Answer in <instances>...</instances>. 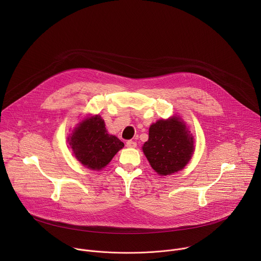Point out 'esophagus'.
Returning <instances> with one entry per match:
<instances>
[{"label": "esophagus", "instance_id": "34e87169", "mask_svg": "<svg viewBox=\"0 0 261 261\" xmlns=\"http://www.w3.org/2000/svg\"><path fill=\"white\" fill-rule=\"evenodd\" d=\"M136 145H137V143L133 140H127L126 141V146H128V147H136Z\"/></svg>", "mask_w": 261, "mask_h": 261}]
</instances>
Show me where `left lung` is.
<instances>
[{"label": "left lung", "mask_w": 261, "mask_h": 261, "mask_svg": "<svg viewBox=\"0 0 261 261\" xmlns=\"http://www.w3.org/2000/svg\"><path fill=\"white\" fill-rule=\"evenodd\" d=\"M193 137L179 118L159 120L148 130L142 151L153 169L167 175L182 169L193 154Z\"/></svg>", "instance_id": "1"}]
</instances>
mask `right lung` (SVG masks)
Masks as SVG:
<instances>
[{
    "instance_id": "right-lung-1",
    "label": "right lung",
    "mask_w": 261,
    "mask_h": 261,
    "mask_svg": "<svg viewBox=\"0 0 261 261\" xmlns=\"http://www.w3.org/2000/svg\"><path fill=\"white\" fill-rule=\"evenodd\" d=\"M69 143L77 160L84 166L94 170L106 166L124 146L118 137L107 133L100 116L83 122L74 130Z\"/></svg>"
}]
</instances>
